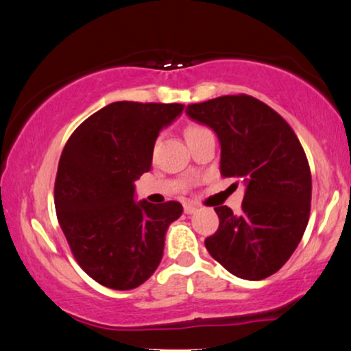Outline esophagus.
<instances>
[{"label":"esophagus","mask_w":351,"mask_h":351,"mask_svg":"<svg viewBox=\"0 0 351 351\" xmlns=\"http://www.w3.org/2000/svg\"><path fill=\"white\" fill-rule=\"evenodd\" d=\"M197 210V208L194 204H191V202H186V204H184V213L186 214H194Z\"/></svg>","instance_id":"esophagus-1"}]
</instances>
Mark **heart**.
I'll return each instance as SVG.
<instances>
[{
	"instance_id": "heart-1",
	"label": "heart",
	"mask_w": 351,
	"mask_h": 351,
	"mask_svg": "<svg viewBox=\"0 0 351 351\" xmlns=\"http://www.w3.org/2000/svg\"><path fill=\"white\" fill-rule=\"evenodd\" d=\"M197 129H199V128H189L188 132H193V130H197Z\"/></svg>"
}]
</instances>
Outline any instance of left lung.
<instances>
[{
	"mask_svg": "<svg viewBox=\"0 0 351 351\" xmlns=\"http://www.w3.org/2000/svg\"><path fill=\"white\" fill-rule=\"evenodd\" d=\"M221 145V175L245 186L242 213L217 206L219 229L206 248L227 271L260 281L276 273L301 242L311 213L309 163L296 134L276 111L247 95L186 108Z\"/></svg>",
	"mask_w": 351,
	"mask_h": 351,
	"instance_id": "8db88e82",
	"label": "left lung"
}]
</instances>
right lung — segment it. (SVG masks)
<instances>
[{"label": "right lung", "instance_id": "obj_1", "mask_svg": "<svg viewBox=\"0 0 351 351\" xmlns=\"http://www.w3.org/2000/svg\"><path fill=\"white\" fill-rule=\"evenodd\" d=\"M184 104L117 101L88 117L62 152L55 209L73 256L88 276L128 291L145 282L163 256L176 201H135V181L150 170L154 145Z\"/></svg>", "mask_w": 351, "mask_h": 351}]
</instances>
